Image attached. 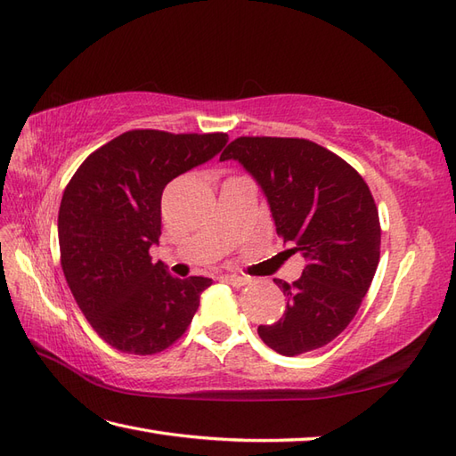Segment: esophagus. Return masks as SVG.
I'll list each match as a JSON object with an SVG mask.
<instances>
[{
	"label": "esophagus",
	"instance_id": "34e87169",
	"mask_svg": "<svg viewBox=\"0 0 456 456\" xmlns=\"http://www.w3.org/2000/svg\"><path fill=\"white\" fill-rule=\"evenodd\" d=\"M221 280H225L227 283H231L232 288H242V285H247L250 280L248 278H245V276H235V273H225L224 278Z\"/></svg>",
	"mask_w": 456,
	"mask_h": 456
}]
</instances>
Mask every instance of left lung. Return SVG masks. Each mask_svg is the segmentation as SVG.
<instances>
[{
    "instance_id": "left-lung-1",
    "label": "left lung",
    "mask_w": 456,
    "mask_h": 456,
    "mask_svg": "<svg viewBox=\"0 0 456 456\" xmlns=\"http://www.w3.org/2000/svg\"><path fill=\"white\" fill-rule=\"evenodd\" d=\"M235 159L266 194L278 235L305 258L303 276L273 280L288 297L278 322L258 326L281 355L330 344L362 305L379 266L380 224L367 183L342 157L299 137H237Z\"/></svg>"
}]
</instances>
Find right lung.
<instances>
[{
  "label": "right lung",
  "mask_w": 456,
  "mask_h": 456,
  "mask_svg": "<svg viewBox=\"0 0 456 456\" xmlns=\"http://www.w3.org/2000/svg\"><path fill=\"white\" fill-rule=\"evenodd\" d=\"M227 140L221 132H126L85 159L63 190V276L94 332L120 352H163L192 322L211 280L171 276L150 248L161 237L165 186L214 159Z\"/></svg>",
  "instance_id": "1"
}]
</instances>
